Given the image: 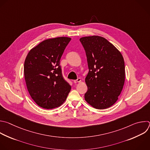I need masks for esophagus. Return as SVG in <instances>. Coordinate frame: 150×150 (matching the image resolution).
I'll list each match as a JSON object with an SVG mask.
<instances>
[{"mask_svg":"<svg viewBox=\"0 0 150 150\" xmlns=\"http://www.w3.org/2000/svg\"><path fill=\"white\" fill-rule=\"evenodd\" d=\"M81 78H77L76 79H75V80H74V82L75 83H76L77 82H81Z\"/></svg>","mask_w":150,"mask_h":150,"instance_id":"obj_1","label":"esophagus"}]
</instances>
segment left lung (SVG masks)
<instances>
[{
  "label": "left lung",
  "mask_w": 150,
  "mask_h": 150,
  "mask_svg": "<svg viewBox=\"0 0 150 150\" xmlns=\"http://www.w3.org/2000/svg\"><path fill=\"white\" fill-rule=\"evenodd\" d=\"M86 53L89 72L85 78V101L103 110L117 101L125 81L124 61L121 52L105 38L92 36L79 39Z\"/></svg>",
  "instance_id": "left-lung-1"
}]
</instances>
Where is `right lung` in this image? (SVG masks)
Wrapping results in <instances>:
<instances>
[{
  "label": "right lung",
  "instance_id": "obj_1",
  "mask_svg": "<svg viewBox=\"0 0 150 150\" xmlns=\"http://www.w3.org/2000/svg\"><path fill=\"white\" fill-rule=\"evenodd\" d=\"M71 39L45 40L28 53L24 64L26 86L33 101L45 109H53L66 100L71 86L63 78L60 59Z\"/></svg>",
  "mask_w": 150,
  "mask_h": 150
}]
</instances>
